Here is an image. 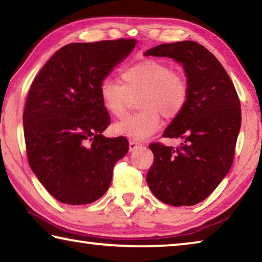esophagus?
<instances>
[{
  "mask_svg": "<svg viewBox=\"0 0 262 262\" xmlns=\"http://www.w3.org/2000/svg\"><path fill=\"white\" fill-rule=\"evenodd\" d=\"M142 147V143L139 141H129V150L130 151H134V150L139 149Z\"/></svg>",
  "mask_w": 262,
  "mask_h": 262,
  "instance_id": "1",
  "label": "esophagus"
}]
</instances>
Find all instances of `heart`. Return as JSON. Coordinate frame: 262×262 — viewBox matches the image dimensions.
Masks as SVG:
<instances>
[{"instance_id": "1", "label": "heart", "mask_w": 262, "mask_h": 262, "mask_svg": "<svg viewBox=\"0 0 262 262\" xmlns=\"http://www.w3.org/2000/svg\"><path fill=\"white\" fill-rule=\"evenodd\" d=\"M122 84L106 77L98 92L103 107L115 118L127 113L132 96L137 97L141 110L114 125L117 134L133 140H144L162 126V115L173 120L184 112L189 99V85L186 78L167 63L145 59L126 66L120 70Z\"/></svg>"}]
</instances>
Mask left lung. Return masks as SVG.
<instances>
[{
    "instance_id": "obj_1",
    "label": "left lung",
    "mask_w": 262,
    "mask_h": 262,
    "mask_svg": "<svg viewBox=\"0 0 262 262\" xmlns=\"http://www.w3.org/2000/svg\"><path fill=\"white\" fill-rule=\"evenodd\" d=\"M145 55L180 62L189 85L186 108L163 134L183 142L179 148L161 142L149 145L155 159L147 183L164 203L194 206L214 192L232 165L242 123L241 100L223 66L200 43H162Z\"/></svg>"
}]
</instances>
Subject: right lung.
<instances>
[{"label": "right lung", "instance_id": "right-lung-1", "mask_svg": "<svg viewBox=\"0 0 262 262\" xmlns=\"http://www.w3.org/2000/svg\"><path fill=\"white\" fill-rule=\"evenodd\" d=\"M135 39L74 42L60 48L33 79L23 113L26 154L57 201L88 205L103 196L128 152L125 136L101 135L111 118L100 82L136 45Z\"/></svg>", "mask_w": 262, "mask_h": 262}]
</instances>
